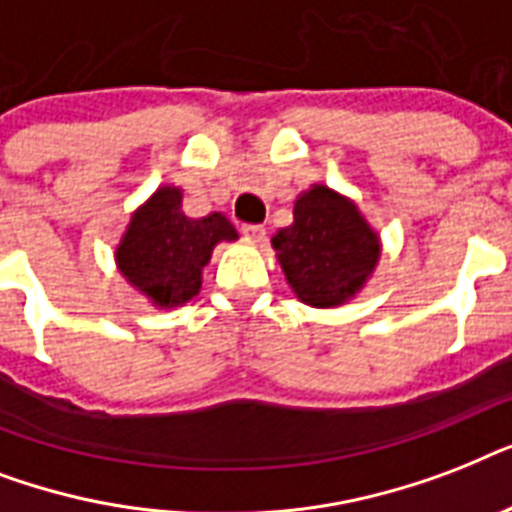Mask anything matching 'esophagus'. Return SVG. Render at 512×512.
Wrapping results in <instances>:
<instances>
[{"instance_id":"34e87169","label":"esophagus","mask_w":512,"mask_h":512,"mask_svg":"<svg viewBox=\"0 0 512 512\" xmlns=\"http://www.w3.org/2000/svg\"><path fill=\"white\" fill-rule=\"evenodd\" d=\"M241 233L247 236L249 241H255V244H263L265 241V225H255V223H247V225H241Z\"/></svg>"}]
</instances>
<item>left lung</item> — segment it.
<instances>
[{"label": "left lung", "instance_id": "obj_1", "mask_svg": "<svg viewBox=\"0 0 512 512\" xmlns=\"http://www.w3.org/2000/svg\"><path fill=\"white\" fill-rule=\"evenodd\" d=\"M289 287L313 308L342 305L364 287L380 260V236L353 201L313 185L295 201V223L273 236Z\"/></svg>", "mask_w": 512, "mask_h": 512}]
</instances>
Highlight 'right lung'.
<instances>
[{
	"label": "right lung",
	"instance_id": "1",
	"mask_svg": "<svg viewBox=\"0 0 512 512\" xmlns=\"http://www.w3.org/2000/svg\"><path fill=\"white\" fill-rule=\"evenodd\" d=\"M180 188L164 185L132 215L116 247V265L132 287L159 308H175L199 295L201 268L220 241L239 233L220 212L185 217Z\"/></svg>",
	"mask_w": 512,
	"mask_h": 512
}]
</instances>
